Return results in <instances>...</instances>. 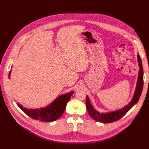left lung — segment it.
<instances>
[{
    "label": "left lung",
    "mask_w": 149,
    "mask_h": 149,
    "mask_svg": "<svg viewBox=\"0 0 149 149\" xmlns=\"http://www.w3.org/2000/svg\"><path fill=\"white\" fill-rule=\"evenodd\" d=\"M138 62L139 66L140 67V70L139 71V76H138V80L137 83V86L136 91H135L134 96L132 97V101L129 102L128 105L125 106L124 108L118 111L109 112V113H100V112L96 111L94 109V107L90 103V101L89 97L86 96V108L89 116L91 117L93 119L96 120V121L100 122L102 123H114L117 120H118L120 118L127 113V112L131 109V108L136 104L139 101L140 96L141 95V93L143 89V67L142 64V61L141 57L138 55Z\"/></svg>",
    "instance_id": "obj_1"
}]
</instances>
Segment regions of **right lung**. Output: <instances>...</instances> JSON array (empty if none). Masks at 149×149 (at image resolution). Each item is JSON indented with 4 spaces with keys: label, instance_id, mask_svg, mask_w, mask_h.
I'll return each mask as SVG.
<instances>
[{
    "label": "right lung",
    "instance_id": "obj_1",
    "mask_svg": "<svg viewBox=\"0 0 149 149\" xmlns=\"http://www.w3.org/2000/svg\"><path fill=\"white\" fill-rule=\"evenodd\" d=\"M11 71L9 72L8 77L10 78ZM73 91L67 93L58 97L50 105L46 107L37 109H27L23 107L20 104H17L20 109L31 118L44 122H52L56 120L63 114L68 102L70 100Z\"/></svg>",
    "mask_w": 149,
    "mask_h": 149
}]
</instances>
